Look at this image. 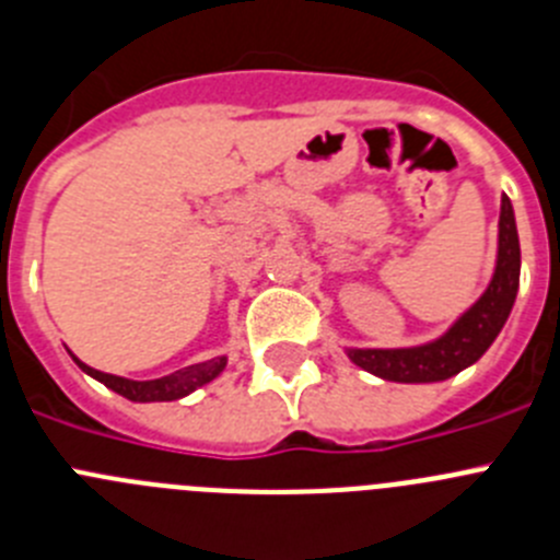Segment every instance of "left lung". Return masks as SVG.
<instances>
[{
	"instance_id": "8db88e82",
	"label": "left lung",
	"mask_w": 560,
	"mask_h": 560,
	"mask_svg": "<svg viewBox=\"0 0 560 560\" xmlns=\"http://www.w3.org/2000/svg\"><path fill=\"white\" fill-rule=\"evenodd\" d=\"M498 262L483 295L442 337L415 348H348V359L368 373L398 384H433L478 362L498 339L520 290V234L509 196L500 201Z\"/></svg>"
}]
</instances>
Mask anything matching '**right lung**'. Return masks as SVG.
<instances>
[{
  "mask_svg": "<svg viewBox=\"0 0 560 560\" xmlns=\"http://www.w3.org/2000/svg\"><path fill=\"white\" fill-rule=\"evenodd\" d=\"M71 359L80 364L82 373H88L91 378L102 381L107 389L118 392V395H124L127 400H135V404L179 400V398H185V395H190V392H196L198 386H203V384H209L212 378H218V375L223 373V368H226V357H215V359H209V362L190 364V368H182L171 375H162V378L132 381V378H121V375H109V373H102V370L88 368V364L80 362L74 353H71Z\"/></svg>",
  "mask_w": 560,
  "mask_h": 560,
  "instance_id": "right-lung-1",
  "label": "right lung"
}]
</instances>
